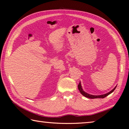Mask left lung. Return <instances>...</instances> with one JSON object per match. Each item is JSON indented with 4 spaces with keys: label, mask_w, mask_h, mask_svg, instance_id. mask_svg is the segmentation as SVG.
Returning <instances> with one entry per match:
<instances>
[{
    "label": "left lung",
    "mask_w": 129,
    "mask_h": 129,
    "mask_svg": "<svg viewBox=\"0 0 129 129\" xmlns=\"http://www.w3.org/2000/svg\"><path fill=\"white\" fill-rule=\"evenodd\" d=\"M116 87H117V86L113 89V90H112L111 91H109V92H108L107 93H105V94L101 95H93L89 94V93L86 92H85V91H83V90L82 89V87L81 82L79 83L78 85V90H79V91H80V92L81 93V94L82 95H83L84 96H85L86 98H90V99H96V98H104L105 97L107 96L108 95H109V94H111V93L113 92V91H114V90L116 89Z\"/></svg>",
    "instance_id": "8db88e82"
}]
</instances>
